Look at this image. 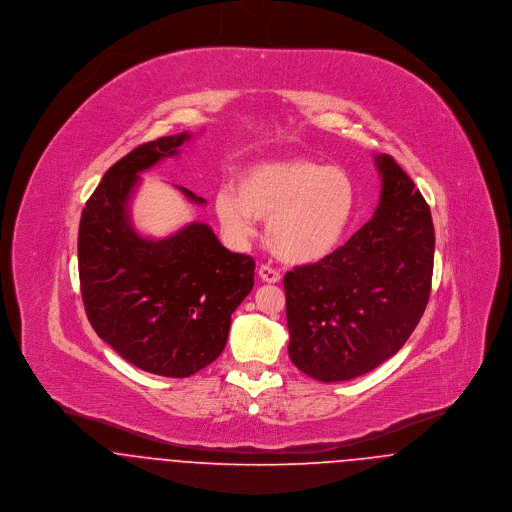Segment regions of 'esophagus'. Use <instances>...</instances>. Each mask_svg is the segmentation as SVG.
Wrapping results in <instances>:
<instances>
[{
    "instance_id": "obj_1",
    "label": "esophagus",
    "mask_w": 512,
    "mask_h": 512,
    "mask_svg": "<svg viewBox=\"0 0 512 512\" xmlns=\"http://www.w3.org/2000/svg\"><path fill=\"white\" fill-rule=\"evenodd\" d=\"M258 276H260V280L262 282H266V284H278L280 282V272L276 270V268H272V266H260V270H258Z\"/></svg>"
}]
</instances>
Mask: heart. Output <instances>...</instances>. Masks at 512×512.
<instances>
[{
	"instance_id": "1",
	"label": "heart",
	"mask_w": 512,
	"mask_h": 512,
	"mask_svg": "<svg viewBox=\"0 0 512 512\" xmlns=\"http://www.w3.org/2000/svg\"><path fill=\"white\" fill-rule=\"evenodd\" d=\"M357 205L351 175L307 157L246 167L215 197V213L234 240H246L256 219H266V242L284 262L311 264L343 240Z\"/></svg>"
}]
</instances>
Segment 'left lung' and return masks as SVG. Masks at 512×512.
<instances>
[{
    "mask_svg": "<svg viewBox=\"0 0 512 512\" xmlns=\"http://www.w3.org/2000/svg\"><path fill=\"white\" fill-rule=\"evenodd\" d=\"M374 217L327 258L284 276L290 359L311 378L351 380L394 357L430 299L434 222L406 171L376 155Z\"/></svg>",
    "mask_w": 512,
    "mask_h": 512,
    "instance_id": "obj_1",
    "label": "left lung"
}]
</instances>
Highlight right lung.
Returning a JSON list of instances; mask_svg holds the SVG:
<instances>
[{"label": "right lung", "mask_w": 512, "mask_h": 512, "mask_svg": "<svg viewBox=\"0 0 512 512\" xmlns=\"http://www.w3.org/2000/svg\"><path fill=\"white\" fill-rule=\"evenodd\" d=\"M191 136H165L116 161L86 201L78 226V276L86 317L122 359L185 378L219 359L230 315L254 288V258L226 250L205 222L149 240L130 220L140 173L177 155ZM183 195L203 205L185 187Z\"/></svg>", "instance_id": "right-lung-1"}]
</instances>
